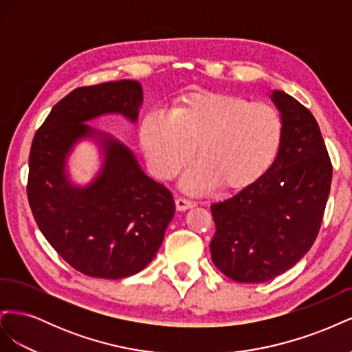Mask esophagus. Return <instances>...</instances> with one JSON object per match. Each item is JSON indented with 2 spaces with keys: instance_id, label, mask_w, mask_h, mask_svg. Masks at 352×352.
Listing matches in <instances>:
<instances>
[{
  "instance_id": "obj_1",
  "label": "esophagus",
  "mask_w": 352,
  "mask_h": 352,
  "mask_svg": "<svg viewBox=\"0 0 352 352\" xmlns=\"http://www.w3.org/2000/svg\"><path fill=\"white\" fill-rule=\"evenodd\" d=\"M176 208L179 210V211H185V210H188V208H192V207H195L197 204L194 201H190V199H186V198H182V197H179V198H176Z\"/></svg>"
}]
</instances>
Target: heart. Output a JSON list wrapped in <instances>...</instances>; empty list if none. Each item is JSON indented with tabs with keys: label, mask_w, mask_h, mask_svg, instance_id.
Returning a JSON list of instances; mask_svg holds the SVG:
<instances>
[{
	"label": "heart",
	"mask_w": 352,
	"mask_h": 352,
	"mask_svg": "<svg viewBox=\"0 0 352 352\" xmlns=\"http://www.w3.org/2000/svg\"><path fill=\"white\" fill-rule=\"evenodd\" d=\"M283 140L280 111L267 102L199 92L173 113L150 111L141 124V145L151 173L172 179L195 153L182 186L206 194L219 184L241 189L261 177L278 157Z\"/></svg>",
	"instance_id": "b5f03b06"
}]
</instances>
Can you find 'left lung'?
<instances>
[{"label": "left lung", "mask_w": 352, "mask_h": 352, "mask_svg": "<svg viewBox=\"0 0 352 352\" xmlns=\"http://www.w3.org/2000/svg\"><path fill=\"white\" fill-rule=\"evenodd\" d=\"M272 98L283 119L278 157L254 184L211 206V260L239 283L270 280L310 251L332 184V162L314 116L282 91Z\"/></svg>", "instance_id": "1"}]
</instances>
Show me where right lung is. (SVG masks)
Instances as JSON below:
<instances>
[{
    "instance_id": "add662e5",
    "label": "right lung",
    "mask_w": 352,
    "mask_h": 352,
    "mask_svg": "<svg viewBox=\"0 0 352 352\" xmlns=\"http://www.w3.org/2000/svg\"><path fill=\"white\" fill-rule=\"evenodd\" d=\"M142 87L136 80L73 89L36 131L29 153L28 199L42 235L73 269L101 279L141 272L175 216L172 192L138 166L124 145L104 136L105 163L95 182L79 189L65 176V158L94 117L122 113L136 120Z\"/></svg>"
}]
</instances>
